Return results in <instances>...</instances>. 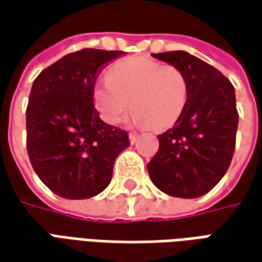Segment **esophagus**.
<instances>
[{"label": "esophagus", "mask_w": 262, "mask_h": 262, "mask_svg": "<svg viewBox=\"0 0 262 262\" xmlns=\"http://www.w3.org/2000/svg\"><path fill=\"white\" fill-rule=\"evenodd\" d=\"M128 138H129V142H131V144H135V142H137V140H138V135L134 134V133H129Z\"/></svg>", "instance_id": "34e87169"}]
</instances>
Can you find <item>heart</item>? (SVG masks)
<instances>
[{
  "mask_svg": "<svg viewBox=\"0 0 262 262\" xmlns=\"http://www.w3.org/2000/svg\"><path fill=\"white\" fill-rule=\"evenodd\" d=\"M188 100V81L174 66L145 57L121 61L94 90L95 107L108 124H120L131 108L133 120L154 131L171 127Z\"/></svg>",
  "mask_w": 262,
  "mask_h": 262,
  "instance_id": "1",
  "label": "heart"
}]
</instances>
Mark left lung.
I'll list each match as a JSON object with an SVG mask.
<instances>
[{
	"mask_svg": "<svg viewBox=\"0 0 262 262\" xmlns=\"http://www.w3.org/2000/svg\"><path fill=\"white\" fill-rule=\"evenodd\" d=\"M152 57L183 71L188 100L174 127L158 135L160 148L147 168L162 192L196 198L214 188L230 167L238 127L235 91L217 68L188 52Z\"/></svg>",
	"mask_w": 262,
	"mask_h": 262,
	"instance_id": "obj_1",
	"label": "left lung"
}]
</instances>
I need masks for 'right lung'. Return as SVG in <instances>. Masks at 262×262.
<instances>
[{
  "label": "right lung",
  "mask_w": 262,
  "mask_h": 262,
  "mask_svg": "<svg viewBox=\"0 0 262 262\" xmlns=\"http://www.w3.org/2000/svg\"><path fill=\"white\" fill-rule=\"evenodd\" d=\"M122 51L84 48L45 68L27 105V149L39 180L68 200L107 188L115 158L129 145L128 133L105 124L94 107L101 70Z\"/></svg>",
  "instance_id": "1"
}]
</instances>
